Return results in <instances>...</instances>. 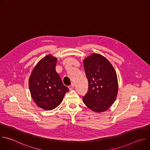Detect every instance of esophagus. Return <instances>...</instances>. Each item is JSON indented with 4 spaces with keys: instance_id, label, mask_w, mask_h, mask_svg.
<instances>
[{
    "instance_id": "34e87169",
    "label": "esophagus",
    "mask_w": 150,
    "mask_h": 150,
    "mask_svg": "<svg viewBox=\"0 0 150 150\" xmlns=\"http://www.w3.org/2000/svg\"><path fill=\"white\" fill-rule=\"evenodd\" d=\"M74 83H72L70 86H69V89L70 90H72L73 88H74Z\"/></svg>"
}]
</instances>
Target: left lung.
Instances as JSON below:
<instances>
[{"label": "left lung", "mask_w": 150, "mask_h": 150, "mask_svg": "<svg viewBox=\"0 0 150 150\" xmlns=\"http://www.w3.org/2000/svg\"><path fill=\"white\" fill-rule=\"evenodd\" d=\"M83 67L88 81V91L82 97L83 102L94 112H104L113 104L117 97L116 71L108 59L97 53L83 60Z\"/></svg>", "instance_id": "obj_1"}]
</instances>
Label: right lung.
<instances>
[{"label": "right lung", "mask_w": 150, "mask_h": 150, "mask_svg": "<svg viewBox=\"0 0 150 150\" xmlns=\"http://www.w3.org/2000/svg\"><path fill=\"white\" fill-rule=\"evenodd\" d=\"M57 58L48 54L40 60L29 78L31 97L40 108L51 110L61 103L69 91L56 71Z\"/></svg>", "instance_id": "obj_1"}]
</instances>
